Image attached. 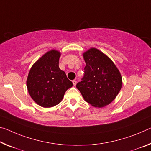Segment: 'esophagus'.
I'll use <instances>...</instances> for the list:
<instances>
[{
	"label": "esophagus",
	"mask_w": 151,
	"mask_h": 151,
	"mask_svg": "<svg viewBox=\"0 0 151 151\" xmlns=\"http://www.w3.org/2000/svg\"><path fill=\"white\" fill-rule=\"evenodd\" d=\"M73 85L75 86L76 85V80H73Z\"/></svg>",
	"instance_id": "34e87169"
}]
</instances>
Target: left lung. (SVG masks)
<instances>
[{
    "label": "left lung",
    "instance_id": "1",
    "mask_svg": "<svg viewBox=\"0 0 151 151\" xmlns=\"http://www.w3.org/2000/svg\"><path fill=\"white\" fill-rule=\"evenodd\" d=\"M86 63L84 76L76 87L83 98L94 107L109 104L122 85L120 73L111 60L96 48L83 54Z\"/></svg>",
    "mask_w": 151,
    "mask_h": 151
}]
</instances>
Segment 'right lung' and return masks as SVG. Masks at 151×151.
Instances as JSON below:
<instances>
[{
  "label": "right lung",
  "instance_id": "1",
  "mask_svg": "<svg viewBox=\"0 0 151 151\" xmlns=\"http://www.w3.org/2000/svg\"><path fill=\"white\" fill-rule=\"evenodd\" d=\"M60 53L51 50L45 54L32 66L27 79L30 96L39 106L50 107L62 101L73 83L59 68Z\"/></svg>",
  "mask_w": 151,
  "mask_h": 151
}]
</instances>
